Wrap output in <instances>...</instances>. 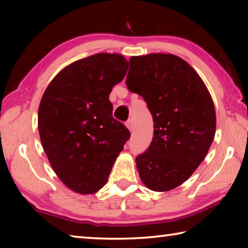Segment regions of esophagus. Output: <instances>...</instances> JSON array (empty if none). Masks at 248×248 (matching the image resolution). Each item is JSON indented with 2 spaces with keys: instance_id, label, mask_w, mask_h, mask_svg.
<instances>
[{
  "instance_id": "esophagus-1",
  "label": "esophagus",
  "mask_w": 248,
  "mask_h": 248,
  "mask_svg": "<svg viewBox=\"0 0 248 248\" xmlns=\"http://www.w3.org/2000/svg\"><path fill=\"white\" fill-rule=\"evenodd\" d=\"M125 125H127V128L130 130V131H132L133 130V127H134V124H133V120L132 119H129L127 123H125Z\"/></svg>"
}]
</instances>
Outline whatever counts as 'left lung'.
Wrapping results in <instances>:
<instances>
[{
    "mask_svg": "<svg viewBox=\"0 0 248 248\" xmlns=\"http://www.w3.org/2000/svg\"><path fill=\"white\" fill-rule=\"evenodd\" d=\"M125 84L143 97L153 117V139L136 157L140 178L154 191H167L190 177L216 134L211 95L198 73L174 54L131 57Z\"/></svg>",
    "mask_w": 248,
    "mask_h": 248,
    "instance_id": "8db88e82",
    "label": "left lung"
}]
</instances>
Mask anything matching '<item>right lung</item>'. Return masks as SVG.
<instances>
[{
  "label": "right lung",
  "mask_w": 248,
  "mask_h": 248,
  "mask_svg": "<svg viewBox=\"0 0 248 248\" xmlns=\"http://www.w3.org/2000/svg\"><path fill=\"white\" fill-rule=\"evenodd\" d=\"M127 71L121 54H94L60 71L41 98L38 130L45 153L61 182L78 194H94L106 185L130 138L109 102Z\"/></svg>",
  "instance_id": "1"
}]
</instances>
